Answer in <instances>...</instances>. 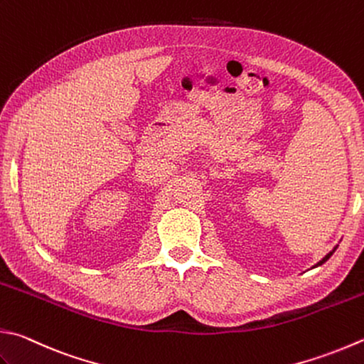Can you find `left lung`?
<instances>
[{
    "label": "left lung",
    "instance_id": "8db88e82",
    "mask_svg": "<svg viewBox=\"0 0 364 364\" xmlns=\"http://www.w3.org/2000/svg\"><path fill=\"white\" fill-rule=\"evenodd\" d=\"M336 249H338V247H334V249H333V252H330V253H328V255H326V257H325L323 259H320V262H318L317 264H315V266H320V264H323V263L326 262V259H328V258H330V257L333 255V253H334V250H336Z\"/></svg>",
    "mask_w": 364,
    "mask_h": 364
}]
</instances>
